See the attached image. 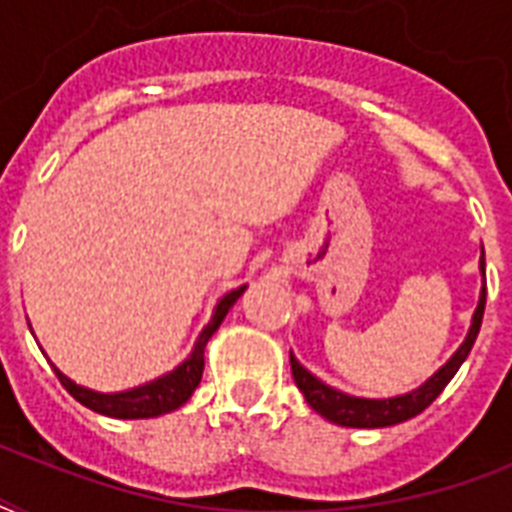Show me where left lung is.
I'll return each mask as SVG.
<instances>
[{
	"mask_svg": "<svg viewBox=\"0 0 512 512\" xmlns=\"http://www.w3.org/2000/svg\"><path fill=\"white\" fill-rule=\"evenodd\" d=\"M481 273L486 276V263L484 252H481ZM484 305H486V284L481 289V297H478V308L473 313V321H470L468 337L462 342L457 353H454L449 361H446L441 369H438L428 382H422L420 388L412 390V393H404V396L393 398H356L342 393V390L329 388L327 382H321L319 377H313L308 369H305L300 361H297L292 353H289V364H292V377H295V385L303 390L305 401L321 414L327 417L329 422L335 425H345V428H388V425H398V422H406L417 417L420 412H425L438 396L441 390L449 385L457 369L462 366V361L468 358L470 348L478 337V329H481V319H484Z\"/></svg>",
	"mask_w": 512,
	"mask_h": 512,
	"instance_id": "8db88e82",
	"label": "left lung"
}]
</instances>
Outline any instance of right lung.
Listing matches in <instances>:
<instances>
[{
    "instance_id": "obj_1",
    "label": "right lung",
    "mask_w": 512,
    "mask_h": 512,
    "mask_svg": "<svg viewBox=\"0 0 512 512\" xmlns=\"http://www.w3.org/2000/svg\"><path fill=\"white\" fill-rule=\"evenodd\" d=\"M247 289V284L239 289H231L228 295L217 300L215 313L204 329H201L199 340L193 345L191 356L185 358L183 364L172 369V372L156 377V380L140 385V388L122 390V393H98V390L82 388L74 380H68L66 374L55 369L60 385L71 393V396L84 404L87 409L106 417H116V420H148V417H159V414L175 412L191 398L196 385L201 382V372H204V348H207L209 337L215 335L217 327L223 324L225 313L231 311V305L241 297V292Z\"/></svg>"
}]
</instances>
